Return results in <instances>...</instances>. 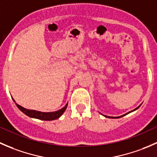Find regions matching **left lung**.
Instances as JSON below:
<instances>
[{
    "label": "left lung",
    "instance_id": "left-lung-1",
    "mask_svg": "<svg viewBox=\"0 0 157 157\" xmlns=\"http://www.w3.org/2000/svg\"><path fill=\"white\" fill-rule=\"evenodd\" d=\"M139 107H140V105H139L138 107H137V108H136V109H134V110H132V111H131V112H128V113H126V114H124V115H121V116H118V117H111V116H106V115H104V116L105 117H106V118H121V117H123V116H124V115H128V114H129V113H131V112H134V111H135V110H137V109L139 108Z\"/></svg>",
    "mask_w": 157,
    "mask_h": 157
}]
</instances>
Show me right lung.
Segmentation results:
<instances>
[{
	"label": "right lung",
	"instance_id": "right-lung-1",
	"mask_svg": "<svg viewBox=\"0 0 157 157\" xmlns=\"http://www.w3.org/2000/svg\"><path fill=\"white\" fill-rule=\"evenodd\" d=\"M13 99V98H12ZM13 102L16 103V101L13 99ZM67 103L65 105V106L63 107L62 109H59L58 111H55V112H39V111H36V110H32V109H27L24 107L21 106L19 104L16 103L17 106L18 107L19 109L22 112L26 115L27 116L30 117V118H37V119H40V120H44V121H52V120H55L59 118L62 115V114L64 113V111L66 110L67 107Z\"/></svg>",
	"mask_w": 157,
	"mask_h": 157
}]
</instances>
